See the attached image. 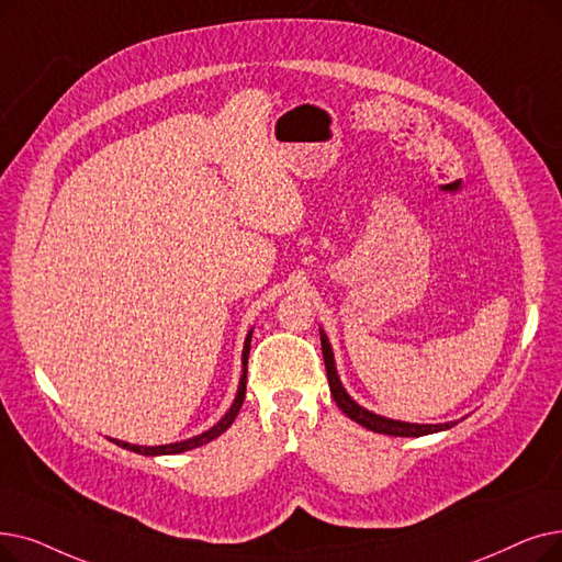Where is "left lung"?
Listing matches in <instances>:
<instances>
[{"instance_id":"1","label":"left lung","mask_w":562,"mask_h":562,"mask_svg":"<svg viewBox=\"0 0 562 562\" xmlns=\"http://www.w3.org/2000/svg\"><path fill=\"white\" fill-rule=\"evenodd\" d=\"M322 335V351H324V362H326V374H328V385H330V395L335 400V404L347 413V416L362 425L368 427L376 434H387V436H425V434H434V431H443V429H450L454 427V423H446V425H413V423H400V420H390V418H383V416H376V413L368 411L358 406L349 395L347 390L341 387L339 383V376L335 372V360H333V349L328 345V339L324 335V330H319Z\"/></svg>"}]
</instances>
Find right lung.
<instances>
[{
  "mask_svg": "<svg viewBox=\"0 0 562 562\" xmlns=\"http://www.w3.org/2000/svg\"><path fill=\"white\" fill-rule=\"evenodd\" d=\"M250 339H252V333H248V339H246V347H243V376H240V383H238V393H236V400L232 404V408L225 413V418L217 423L215 427H211L209 431L194 436V438H188V441H181V443H169V446H156V448H146V446H131V443H124V441H114L116 446L126 448V450H133L137 454H149V457H156V454H179V452H186V450H192V448H200V446H206L209 441H213V438L221 436L238 416V411L243 406V400H246V379H248V353H250Z\"/></svg>",
  "mask_w": 562,
  "mask_h": 562,
  "instance_id": "add662e5",
  "label": "right lung"
}]
</instances>
